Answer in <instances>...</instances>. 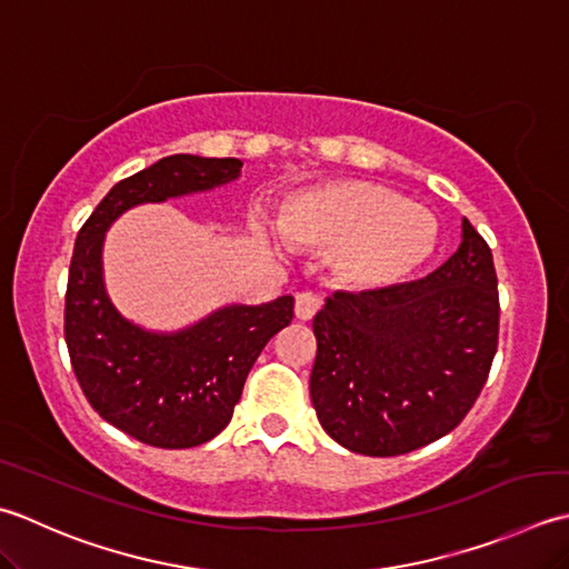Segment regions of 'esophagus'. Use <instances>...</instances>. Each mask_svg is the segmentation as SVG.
Masks as SVG:
<instances>
[{
    "instance_id": "obj_1",
    "label": "esophagus",
    "mask_w": 569,
    "mask_h": 569,
    "mask_svg": "<svg viewBox=\"0 0 569 569\" xmlns=\"http://www.w3.org/2000/svg\"><path fill=\"white\" fill-rule=\"evenodd\" d=\"M321 309V297L315 292H301L295 299V317L301 321L315 319L317 311Z\"/></svg>"
}]
</instances>
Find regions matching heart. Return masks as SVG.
<instances>
[{"label":"heart","instance_id":"heart-1","mask_svg":"<svg viewBox=\"0 0 569 569\" xmlns=\"http://www.w3.org/2000/svg\"><path fill=\"white\" fill-rule=\"evenodd\" d=\"M277 228L301 248L336 250L343 282L378 289L402 282L430 258L435 218L398 191L370 181H333L284 203Z\"/></svg>","mask_w":569,"mask_h":569}]
</instances>
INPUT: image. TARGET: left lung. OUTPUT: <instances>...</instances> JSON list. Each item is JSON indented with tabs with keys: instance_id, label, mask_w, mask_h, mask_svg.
Masks as SVG:
<instances>
[{
	"instance_id": "obj_1",
	"label": "left lung",
	"mask_w": 569,
	"mask_h": 569,
	"mask_svg": "<svg viewBox=\"0 0 569 569\" xmlns=\"http://www.w3.org/2000/svg\"><path fill=\"white\" fill-rule=\"evenodd\" d=\"M309 392L323 430L366 457L437 442L467 417L498 346L493 254L467 218L425 280L336 292L315 317Z\"/></svg>"
}]
</instances>
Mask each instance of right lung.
I'll list each match as a JSON object with an SVG mask.
<instances>
[{
  "label": "right lung",
  "instance_id": "right-lung-1",
  "mask_svg": "<svg viewBox=\"0 0 569 569\" xmlns=\"http://www.w3.org/2000/svg\"><path fill=\"white\" fill-rule=\"evenodd\" d=\"M240 167L230 157L159 159L114 183L76 238L63 329L76 378L102 420L144 445L189 449L223 432L264 343L292 321L295 297L220 307L181 331L142 329L108 297L106 233L134 206L223 187Z\"/></svg>",
  "mask_w": 569,
  "mask_h": 569
}]
</instances>
